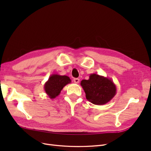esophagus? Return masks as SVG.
Here are the masks:
<instances>
[{"label":"esophagus","instance_id":"34e87169","mask_svg":"<svg viewBox=\"0 0 151 151\" xmlns=\"http://www.w3.org/2000/svg\"><path fill=\"white\" fill-rule=\"evenodd\" d=\"M79 81H80V79H78V78H74V82L76 84H78L79 83Z\"/></svg>","mask_w":151,"mask_h":151}]
</instances>
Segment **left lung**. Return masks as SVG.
Masks as SVG:
<instances>
[{"mask_svg":"<svg viewBox=\"0 0 151 151\" xmlns=\"http://www.w3.org/2000/svg\"><path fill=\"white\" fill-rule=\"evenodd\" d=\"M81 85L86 93V98L96 105L106 104L116 94V87L108 77L91 74L88 80H83Z\"/></svg>","mask_w":151,"mask_h":151,"instance_id":"1","label":"left lung"}]
</instances>
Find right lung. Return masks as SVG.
Returning a JSON list of instances; mask_svg holds the SVG:
<instances>
[{
    "label": "right lung",
    "mask_w": 151,
    "mask_h": 151,
    "mask_svg": "<svg viewBox=\"0 0 151 151\" xmlns=\"http://www.w3.org/2000/svg\"><path fill=\"white\" fill-rule=\"evenodd\" d=\"M70 83L71 80L68 76L54 74L45 83L44 89L50 99H54L60 94L63 87Z\"/></svg>",
    "instance_id": "right-lung-1"
}]
</instances>
